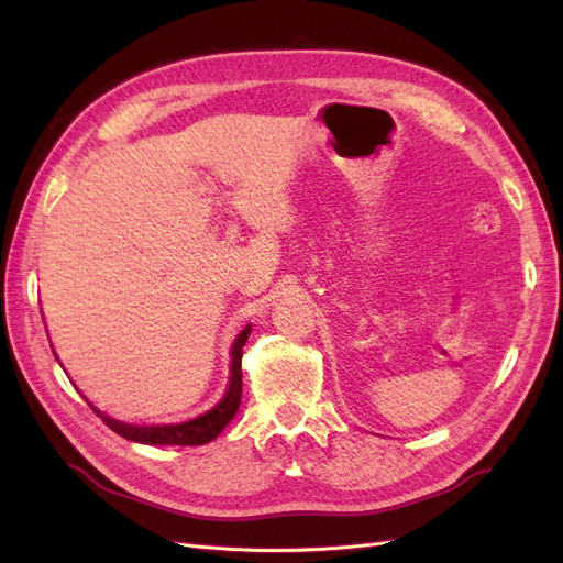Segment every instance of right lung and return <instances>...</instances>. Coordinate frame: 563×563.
Returning <instances> with one entry per match:
<instances>
[{"mask_svg": "<svg viewBox=\"0 0 563 563\" xmlns=\"http://www.w3.org/2000/svg\"><path fill=\"white\" fill-rule=\"evenodd\" d=\"M251 333V323L236 335L234 345H232V366H230V385L225 389L223 399H220L211 411H207L199 418H192L187 422L178 424H126L119 422L114 418H108L100 411H96L110 430H114L119 437H124L129 441H141V444H152V446H199L207 444V441H213L220 432H223L225 424L234 418L236 408H240L242 401V354L246 338Z\"/></svg>", "mask_w": 563, "mask_h": 563, "instance_id": "1", "label": "right lung"}]
</instances>
